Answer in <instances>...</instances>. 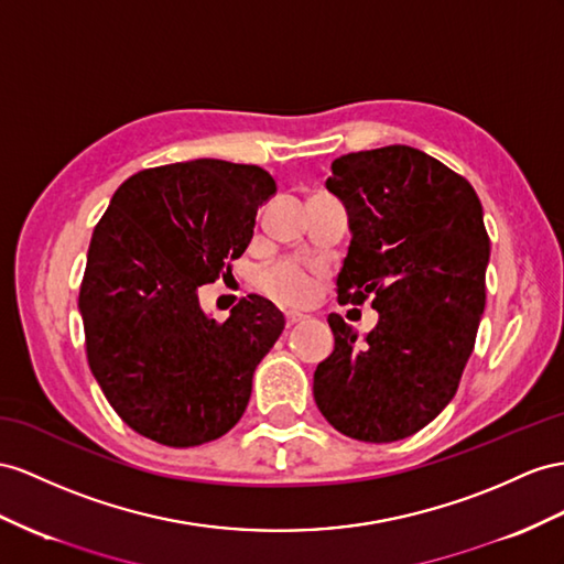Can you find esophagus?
<instances>
[{"label": "esophagus", "instance_id": "obj_1", "mask_svg": "<svg viewBox=\"0 0 564 564\" xmlns=\"http://www.w3.org/2000/svg\"><path fill=\"white\" fill-rule=\"evenodd\" d=\"M305 319H307V316L300 314V312H285V324H288V326H295V324L305 322Z\"/></svg>", "mask_w": 564, "mask_h": 564}]
</instances>
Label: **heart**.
Here are the masks:
<instances>
[{
    "instance_id": "1",
    "label": "heart",
    "mask_w": 564,
    "mask_h": 564,
    "mask_svg": "<svg viewBox=\"0 0 564 564\" xmlns=\"http://www.w3.org/2000/svg\"><path fill=\"white\" fill-rule=\"evenodd\" d=\"M259 288L281 305H302L314 295V283L295 262H279L259 273Z\"/></svg>"
}]
</instances>
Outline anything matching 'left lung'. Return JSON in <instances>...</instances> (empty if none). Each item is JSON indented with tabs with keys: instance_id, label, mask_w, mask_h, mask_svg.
I'll return each mask as SVG.
<instances>
[{
	"instance_id": "8db88e82",
	"label": "left lung",
	"mask_w": 564,
	"mask_h": 564,
	"mask_svg": "<svg viewBox=\"0 0 564 564\" xmlns=\"http://www.w3.org/2000/svg\"><path fill=\"white\" fill-rule=\"evenodd\" d=\"M350 224L338 300L371 295L365 338L328 314L336 348L314 371L326 422L365 443H393L445 410L474 350L486 305L490 240L474 187L408 144L350 152L330 164Z\"/></svg>"
}]
</instances>
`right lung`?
Wrapping results in <instances>:
<instances>
[{"instance_id": "1", "label": "right lung", "mask_w": 564, "mask_h": 564, "mask_svg": "<svg viewBox=\"0 0 564 564\" xmlns=\"http://www.w3.org/2000/svg\"><path fill=\"white\" fill-rule=\"evenodd\" d=\"M271 195L264 169L195 159L138 171L95 226L78 297L85 350L109 405L140 436L202 445L248 408L283 314L248 295L216 322L197 288L230 273Z\"/></svg>"}]
</instances>
